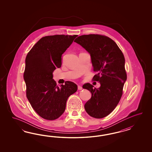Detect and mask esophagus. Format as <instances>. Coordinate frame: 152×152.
Masks as SVG:
<instances>
[{
	"mask_svg": "<svg viewBox=\"0 0 152 152\" xmlns=\"http://www.w3.org/2000/svg\"><path fill=\"white\" fill-rule=\"evenodd\" d=\"M83 89V88H82V86H80V85H78V90H81Z\"/></svg>",
	"mask_w": 152,
	"mask_h": 152,
	"instance_id": "34e87169",
	"label": "esophagus"
}]
</instances>
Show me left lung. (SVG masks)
I'll use <instances>...</instances> for the list:
<instances>
[{
  "instance_id": "8db88e82",
  "label": "left lung",
  "mask_w": 152,
  "mask_h": 152,
  "mask_svg": "<svg viewBox=\"0 0 152 152\" xmlns=\"http://www.w3.org/2000/svg\"><path fill=\"white\" fill-rule=\"evenodd\" d=\"M74 42L90 53L93 70L97 73L93 80L101 85L98 88L88 83L83 85L91 93L85 109L93 118H104L114 110L123 94L127 78L124 56L115 42L105 36L83 35Z\"/></svg>"
}]
</instances>
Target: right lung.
<instances>
[{
  "label": "right lung",
  "mask_w": 152,
  "mask_h": 152,
  "mask_svg": "<svg viewBox=\"0 0 152 152\" xmlns=\"http://www.w3.org/2000/svg\"><path fill=\"white\" fill-rule=\"evenodd\" d=\"M77 35H54L42 37L28 53L23 77L26 95L33 109L42 118L53 120L64 113L69 97L77 86L66 81L60 87L53 72L62 65V55Z\"/></svg>",
  "instance_id": "right-lung-1"
}]
</instances>
